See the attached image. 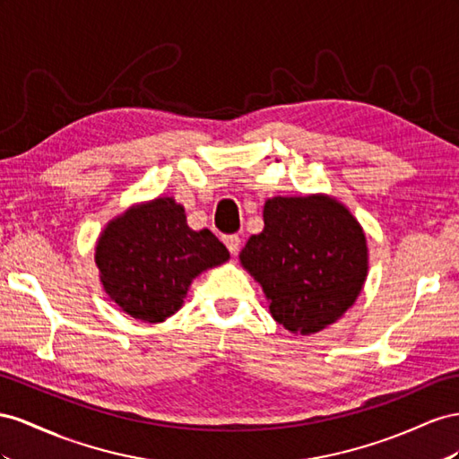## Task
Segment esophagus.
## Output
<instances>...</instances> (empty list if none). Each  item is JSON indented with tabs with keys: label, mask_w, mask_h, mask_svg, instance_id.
<instances>
[{
	"label": "esophagus",
	"mask_w": 459,
	"mask_h": 459,
	"mask_svg": "<svg viewBox=\"0 0 459 459\" xmlns=\"http://www.w3.org/2000/svg\"><path fill=\"white\" fill-rule=\"evenodd\" d=\"M240 237H237V234H229V237H225V246L229 247L230 254H237L240 250Z\"/></svg>",
	"instance_id": "obj_1"
}]
</instances>
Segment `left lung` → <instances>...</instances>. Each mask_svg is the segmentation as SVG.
I'll use <instances>...</instances> for the list:
<instances>
[{
    "instance_id": "left-lung-1",
    "label": "left lung",
    "mask_w": 459,
    "mask_h": 459,
    "mask_svg": "<svg viewBox=\"0 0 459 459\" xmlns=\"http://www.w3.org/2000/svg\"><path fill=\"white\" fill-rule=\"evenodd\" d=\"M264 222L238 257L273 319L304 336L336 323L368 279L369 247L359 221L333 195L307 194L269 198Z\"/></svg>"
}]
</instances>
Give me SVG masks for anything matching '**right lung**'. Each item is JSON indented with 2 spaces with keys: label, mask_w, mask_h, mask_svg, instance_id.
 Instances as JSON below:
<instances>
[{
  "label": "right lung",
  "mask_w": 459,
  "mask_h": 459,
  "mask_svg": "<svg viewBox=\"0 0 459 459\" xmlns=\"http://www.w3.org/2000/svg\"><path fill=\"white\" fill-rule=\"evenodd\" d=\"M212 230H192L185 207L167 195L130 205L96 242L103 290L136 321L163 323L182 307L195 277L229 261Z\"/></svg>",
  "instance_id": "add662e5"
}]
</instances>
